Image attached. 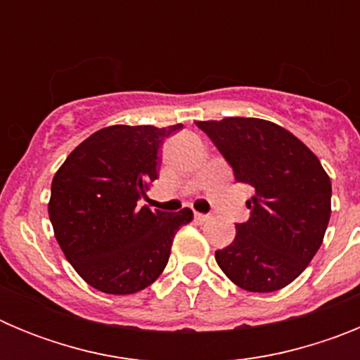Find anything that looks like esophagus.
<instances>
[{
  "mask_svg": "<svg viewBox=\"0 0 360 360\" xmlns=\"http://www.w3.org/2000/svg\"><path fill=\"white\" fill-rule=\"evenodd\" d=\"M211 218L209 214H202V212H195V219L196 221H200V224H203V221H207V219Z\"/></svg>",
  "mask_w": 360,
  "mask_h": 360,
  "instance_id": "34e87169",
  "label": "esophagus"
}]
</instances>
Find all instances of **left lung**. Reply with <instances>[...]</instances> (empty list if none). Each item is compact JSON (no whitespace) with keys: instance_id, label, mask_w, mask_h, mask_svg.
Instances as JSON below:
<instances>
[{"instance_id":"obj_1","label":"left lung","mask_w":360,"mask_h":360,"mask_svg":"<svg viewBox=\"0 0 360 360\" xmlns=\"http://www.w3.org/2000/svg\"><path fill=\"white\" fill-rule=\"evenodd\" d=\"M200 129L231 164L238 182L254 187L250 218L216 250V263L243 290L290 285L323 243L332 212V182L319 158L278 124L252 117L200 120Z\"/></svg>"}]
</instances>
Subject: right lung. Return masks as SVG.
Returning <instances> with one entry per match:
<instances>
[{
  "instance_id": "right-lung-1",
  "label": "right lung",
  "mask_w": 360,
  "mask_h": 360,
  "mask_svg": "<svg viewBox=\"0 0 360 360\" xmlns=\"http://www.w3.org/2000/svg\"><path fill=\"white\" fill-rule=\"evenodd\" d=\"M182 128L98 129L66 157L52 180L49 216L70 265L104 294H135L164 272L191 209L151 211L136 202L158 178V149Z\"/></svg>"
}]
</instances>
